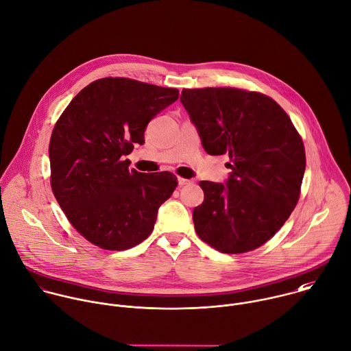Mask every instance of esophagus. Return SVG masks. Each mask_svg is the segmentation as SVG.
<instances>
[{
    "label": "esophagus",
    "instance_id": "esophagus-1",
    "mask_svg": "<svg viewBox=\"0 0 351 351\" xmlns=\"http://www.w3.org/2000/svg\"><path fill=\"white\" fill-rule=\"evenodd\" d=\"M189 182H191L189 180H186V178H184V177H178V185H180V186L186 185V184H189Z\"/></svg>",
    "mask_w": 351,
    "mask_h": 351
}]
</instances>
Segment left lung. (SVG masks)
I'll use <instances>...</instances> for the list:
<instances>
[{
    "label": "left lung",
    "instance_id": "1",
    "mask_svg": "<svg viewBox=\"0 0 351 351\" xmlns=\"http://www.w3.org/2000/svg\"><path fill=\"white\" fill-rule=\"evenodd\" d=\"M181 103L210 155H228L226 186L200 181L197 236L223 254L270 240L295 208L306 167L300 134L269 96L237 88L182 89Z\"/></svg>",
    "mask_w": 351,
    "mask_h": 351
}]
</instances>
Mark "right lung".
I'll return each mask as SVG.
<instances>
[{"label":"right lung","instance_id":"right-lung-1","mask_svg":"<svg viewBox=\"0 0 351 351\" xmlns=\"http://www.w3.org/2000/svg\"><path fill=\"white\" fill-rule=\"evenodd\" d=\"M174 88L108 77L84 88L58 119L51 143V186L67 219L92 244L129 250L154 230L158 208L176 186L170 171L129 170L151 119L178 99Z\"/></svg>","mask_w":351,"mask_h":351}]
</instances>
